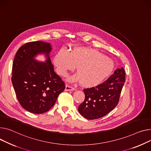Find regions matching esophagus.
<instances>
[{"label":"esophagus","instance_id":"1","mask_svg":"<svg viewBox=\"0 0 151 151\" xmlns=\"http://www.w3.org/2000/svg\"><path fill=\"white\" fill-rule=\"evenodd\" d=\"M65 91H72V90H75V88L73 87L72 86H70L69 85H66L65 86Z\"/></svg>","mask_w":151,"mask_h":151}]
</instances>
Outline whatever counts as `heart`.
I'll return each mask as SVG.
<instances>
[{"label": "heart", "instance_id": "obj_1", "mask_svg": "<svg viewBox=\"0 0 151 151\" xmlns=\"http://www.w3.org/2000/svg\"><path fill=\"white\" fill-rule=\"evenodd\" d=\"M53 64L58 73L63 76L76 66L78 74L72 76L70 80L80 81L83 86L87 87L101 83L114 68L111 59L95 49L86 47H76L69 53L61 50L55 55Z\"/></svg>", "mask_w": 151, "mask_h": 151}]
</instances>
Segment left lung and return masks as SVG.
<instances>
[{
  "label": "left lung",
  "instance_id": "left-lung-1",
  "mask_svg": "<svg viewBox=\"0 0 151 151\" xmlns=\"http://www.w3.org/2000/svg\"><path fill=\"white\" fill-rule=\"evenodd\" d=\"M124 82L125 71L122 67L102 84L84 89V101L78 107L80 114L88 119L108 114L118 104Z\"/></svg>",
  "mask_w": 151,
  "mask_h": 151
}]
</instances>
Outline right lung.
Instances as JSON below:
<instances>
[{
  "label": "right lung",
  "instance_id": "right-lung-1",
  "mask_svg": "<svg viewBox=\"0 0 151 151\" xmlns=\"http://www.w3.org/2000/svg\"><path fill=\"white\" fill-rule=\"evenodd\" d=\"M52 47L42 41L26 43L16 54L12 68V84L18 101L27 111L45 113L55 104L65 84L54 71L50 58ZM39 54L46 57L45 62L36 61Z\"/></svg>",
  "mask_w": 151,
  "mask_h": 151
}]
</instances>
